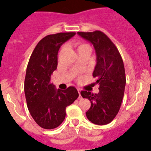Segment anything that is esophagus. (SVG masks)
<instances>
[{
	"mask_svg": "<svg viewBox=\"0 0 151 151\" xmlns=\"http://www.w3.org/2000/svg\"><path fill=\"white\" fill-rule=\"evenodd\" d=\"M77 91H78V93H79V99H81V89H77Z\"/></svg>",
	"mask_w": 151,
	"mask_h": 151,
	"instance_id": "obj_1",
	"label": "esophagus"
}]
</instances>
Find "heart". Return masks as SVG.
Listing matches in <instances>:
<instances>
[{"label": "heart", "mask_w": 151, "mask_h": 151, "mask_svg": "<svg viewBox=\"0 0 151 151\" xmlns=\"http://www.w3.org/2000/svg\"><path fill=\"white\" fill-rule=\"evenodd\" d=\"M76 47H77V52H78V53L83 52L85 50H90V51H92V49H91L90 46H89V44H87V43H77V44H76ZM64 49L65 48L62 47V50H61V52L63 51Z\"/></svg>", "instance_id": "obj_1"}]
</instances>
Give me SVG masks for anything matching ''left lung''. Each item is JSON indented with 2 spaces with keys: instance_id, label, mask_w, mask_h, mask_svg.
<instances>
[{
  "instance_id": "8db88e82",
  "label": "left lung",
  "mask_w": 151,
  "mask_h": 151,
  "mask_svg": "<svg viewBox=\"0 0 151 151\" xmlns=\"http://www.w3.org/2000/svg\"><path fill=\"white\" fill-rule=\"evenodd\" d=\"M77 34L92 43L97 61L92 76L99 84V92L93 94L88 91L81 92L82 97L91 102L86 114L94 124H108L119 112L124 96L126 74L123 59L114 43L103 32Z\"/></svg>"
}]
</instances>
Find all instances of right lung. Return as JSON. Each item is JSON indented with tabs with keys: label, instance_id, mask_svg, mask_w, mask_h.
Returning a JSON list of instances; mask_svg holds the SVG:
<instances>
[{
	"label": "right lung",
	"instance_id": "obj_1",
	"mask_svg": "<svg viewBox=\"0 0 151 151\" xmlns=\"http://www.w3.org/2000/svg\"><path fill=\"white\" fill-rule=\"evenodd\" d=\"M75 34L47 35L37 44L30 57L24 85L25 99L30 114L43 129H52L61 125L65 118L66 108L79 96L74 86L62 90L50 83L57 68L59 48Z\"/></svg>",
	"mask_w": 151,
	"mask_h": 151
}]
</instances>
